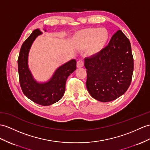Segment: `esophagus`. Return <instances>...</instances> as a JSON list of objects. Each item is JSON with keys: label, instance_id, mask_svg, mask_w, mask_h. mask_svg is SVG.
Here are the masks:
<instances>
[{"label": "esophagus", "instance_id": "obj_1", "mask_svg": "<svg viewBox=\"0 0 150 150\" xmlns=\"http://www.w3.org/2000/svg\"><path fill=\"white\" fill-rule=\"evenodd\" d=\"M84 65V62L82 60H79L77 62V67H82Z\"/></svg>", "mask_w": 150, "mask_h": 150}]
</instances>
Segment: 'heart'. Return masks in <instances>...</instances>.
I'll return each instance as SVG.
<instances>
[{"label": "heart", "mask_w": 150, "mask_h": 150, "mask_svg": "<svg viewBox=\"0 0 150 150\" xmlns=\"http://www.w3.org/2000/svg\"><path fill=\"white\" fill-rule=\"evenodd\" d=\"M109 38V32L105 28H89L79 31L75 35L74 41L81 47H88L89 53L96 54L104 48Z\"/></svg>", "instance_id": "heart-1"}]
</instances>
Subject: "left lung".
<instances>
[{"mask_svg":"<svg viewBox=\"0 0 150 150\" xmlns=\"http://www.w3.org/2000/svg\"><path fill=\"white\" fill-rule=\"evenodd\" d=\"M85 67L90 96L103 103L116 99L126 92L132 78L134 58L129 39L118 30L100 53L85 58Z\"/></svg>","mask_w":150,"mask_h":150,"instance_id":"obj_1","label":"left lung"}]
</instances>
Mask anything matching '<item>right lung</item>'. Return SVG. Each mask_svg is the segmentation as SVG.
<instances>
[{
    "label": "right lung",
    "mask_w": 150,
    "mask_h": 150,
    "mask_svg": "<svg viewBox=\"0 0 150 150\" xmlns=\"http://www.w3.org/2000/svg\"><path fill=\"white\" fill-rule=\"evenodd\" d=\"M41 34L39 28L35 29L23 43L18 59V70L20 86L25 96L34 103L46 106L57 103L63 97L68 76L76 69V61L72 59L58 67L47 82L36 81L28 67V55L32 44Z\"/></svg>",
    "instance_id": "right-lung-1"
}]
</instances>
